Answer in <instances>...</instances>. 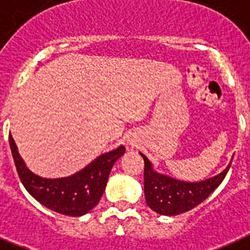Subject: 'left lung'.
<instances>
[{
	"mask_svg": "<svg viewBox=\"0 0 250 250\" xmlns=\"http://www.w3.org/2000/svg\"><path fill=\"white\" fill-rule=\"evenodd\" d=\"M140 156L144 160L146 202L148 207L164 216H176L197 207L221 184L231 166L230 162L221 174L203 181L189 183L160 174L143 153H140Z\"/></svg>",
	"mask_w": 250,
	"mask_h": 250,
	"instance_id": "left-lung-1",
	"label": "left lung"
}]
</instances>
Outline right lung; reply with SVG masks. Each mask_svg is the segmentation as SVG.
<instances>
[{
    "label": "right lung",
    "instance_id": "obj_1",
    "mask_svg": "<svg viewBox=\"0 0 250 250\" xmlns=\"http://www.w3.org/2000/svg\"><path fill=\"white\" fill-rule=\"evenodd\" d=\"M12 158L22 185L36 201L51 211L65 216L79 217L94 208L106 189L111 168L125 153V147L101 154L83 170L59 179H47L33 174L20 157L15 140L9 137Z\"/></svg>",
    "mask_w": 250,
    "mask_h": 250
}]
</instances>
